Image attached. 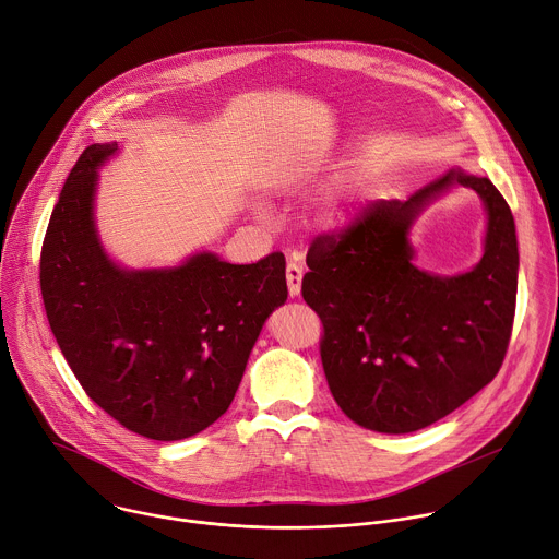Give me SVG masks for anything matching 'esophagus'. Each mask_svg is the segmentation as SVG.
<instances>
[{
  "label": "esophagus",
  "mask_w": 559,
  "mask_h": 559,
  "mask_svg": "<svg viewBox=\"0 0 559 559\" xmlns=\"http://www.w3.org/2000/svg\"><path fill=\"white\" fill-rule=\"evenodd\" d=\"M300 281H302V267L294 261L287 263V287H289V296H298L300 294Z\"/></svg>",
  "instance_id": "1"
}]
</instances>
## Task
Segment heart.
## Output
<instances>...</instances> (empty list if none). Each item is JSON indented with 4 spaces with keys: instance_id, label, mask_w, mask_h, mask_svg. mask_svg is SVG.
<instances>
[{
    "instance_id": "obj_1",
    "label": "heart",
    "mask_w": 559,
    "mask_h": 559,
    "mask_svg": "<svg viewBox=\"0 0 559 559\" xmlns=\"http://www.w3.org/2000/svg\"><path fill=\"white\" fill-rule=\"evenodd\" d=\"M330 216H332V221H334V223H338V221L343 218V214H341V212H332Z\"/></svg>"
}]
</instances>
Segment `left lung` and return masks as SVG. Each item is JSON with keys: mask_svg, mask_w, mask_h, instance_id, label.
<instances>
[{"mask_svg": "<svg viewBox=\"0 0 559 559\" xmlns=\"http://www.w3.org/2000/svg\"><path fill=\"white\" fill-rule=\"evenodd\" d=\"M451 185L490 214L486 257L442 280L418 271L406 234ZM518 238L509 203L485 179L449 170L407 201H373L316 236L302 298L323 323L321 360L338 407L380 433H412L455 412L502 367L515 316Z\"/></svg>", "mask_w": 559, "mask_h": 559, "instance_id": "8db88e82", "label": "left lung"}]
</instances>
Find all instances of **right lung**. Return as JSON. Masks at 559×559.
Listing matches in <instances>:
<instances>
[{
  "label": "right lung",
  "mask_w": 559,
  "mask_h": 559,
  "mask_svg": "<svg viewBox=\"0 0 559 559\" xmlns=\"http://www.w3.org/2000/svg\"><path fill=\"white\" fill-rule=\"evenodd\" d=\"M95 143L70 170L39 263L50 330L74 378L126 429L190 438L218 420L241 384L267 316L287 300L285 257L231 265L203 252L173 270L128 272L97 238Z\"/></svg>",
  "instance_id": "add662e5"
}]
</instances>
